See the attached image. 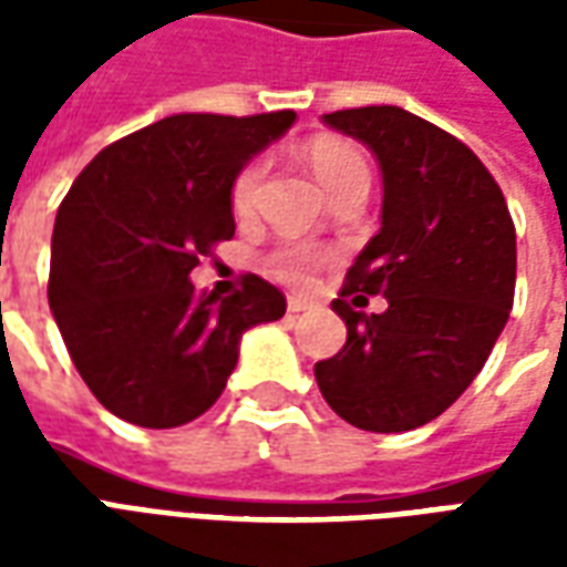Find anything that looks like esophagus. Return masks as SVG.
Masks as SVG:
<instances>
[{
	"label": "esophagus",
	"instance_id": "esophagus-1",
	"mask_svg": "<svg viewBox=\"0 0 567 567\" xmlns=\"http://www.w3.org/2000/svg\"><path fill=\"white\" fill-rule=\"evenodd\" d=\"M307 309H312V300H307V297L300 295H291L288 297V312H307Z\"/></svg>",
	"mask_w": 567,
	"mask_h": 567
}]
</instances>
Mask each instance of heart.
<instances>
[{"label":"heart","mask_w":567,"mask_h":567,"mask_svg":"<svg viewBox=\"0 0 567 567\" xmlns=\"http://www.w3.org/2000/svg\"><path fill=\"white\" fill-rule=\"evenodd\" d=\"M307 163L309 169L316 173V178H319V185L331 197L346 190V187L368 185V161L361 157V151L352 148L343 140H331V136L312 140L307 145ZM260 178H264V163L260 161L248 163L246 169L236 175L234 190H230L236 212H248L255 206ZM316 264H319V255L309 246H282L270 255V270L279 279H285V282L295 285L307 282L312 270H316Z\"/></svg>","instance_id":"heart-1"}]
</instances>
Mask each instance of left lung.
Here are the masks:
<instances>
[{"label":"left lung","mask_w":567,"mask_h":567,"mask_svg":"<svg viewBox=\"0 0 567 567\" xmlns=\"http://www.w3.org/2000/svg\"><path fill=\"white\" fill-rule=\"evenodd\" d=\"M321 121L373 151L382 173L380 234L361 248L343 297L346 346L316 364L324 401L349 425L413 431L452 406L486 364L516 288V230L474 151L398 105ZM380 293L382 313L344 297Z\"/></svg>","instance_id":"8db88e82"}]
</instances>
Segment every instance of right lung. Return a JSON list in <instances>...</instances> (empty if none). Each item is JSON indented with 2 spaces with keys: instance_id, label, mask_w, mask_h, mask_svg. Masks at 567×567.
Here are the masks:
<instances>
[{
  "instance_id": "1",
  "label": "right lung",
  "mask_w": 567,
  "mask_h": 567,
  "mask_svg": "<svg viewBox=\"0 0 567 567\" xmlns=\"http://www.w3.org/2000/svg\"><path fill=\"white\" fill-rule=\"evenodd\" d=\"M295 112L169 115L93 157L69 187L51 239L48 303L96 401L140 427H178L221 398L248 328L285 297L246 276L199 297L190 270L230 239L236 175Z\"/></svg>"
}]
</instances>
